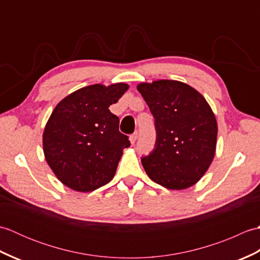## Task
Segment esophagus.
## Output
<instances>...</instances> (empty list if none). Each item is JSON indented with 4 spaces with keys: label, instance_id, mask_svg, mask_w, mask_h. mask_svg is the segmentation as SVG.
Here are the masks:
<instances>
[{
    "label": "esophagus",
    "instance_id": "34e87169",
    "mask_svg": "<svg viewBox=\"0 0 260 260\" xmlns=\"http://www.w3.org/2000/svg\"><path fill=\"white\" fill-rule=\"evenodd\" d=\"M136 140H137V133H134V134H132L129 136V141H131L132 144H134V143L136 142Z\"/></svg>",
    "mask_w": 260,
    "mask_h": 260
}]
</instances>
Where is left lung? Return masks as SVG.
Returning <instances> with one entry per match:
<instances>
[{
  "instance_id": "obj_1",
  "label": "left lung",
  "mask_w": 260,
  "mask_h": 260,
  "mask_svg": "<svg viewBox=\"0 0 260 260\" xmlns=\"http://www.w3.org/2000/svg\"><path fill=\"white\" fill-rule=\"evenodd\" d=\"M137 90L155 119L156 143L142 158L148 178L170 190L194 185L212 163L218 124L194 88L178 80L141 82Z\"/></svg>"
}]
</instances>
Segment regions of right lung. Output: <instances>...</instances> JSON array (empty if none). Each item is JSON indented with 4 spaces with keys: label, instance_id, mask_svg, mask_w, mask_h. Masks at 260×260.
Returning a JSON list of instances; mask_svg holds the SVG:
<instances>
[{
    "label": "right lung",
    "instance_id": "obj_1",
    "mask_svg": "<svg viewBox=\"0 0 260 260\" xmlns=\"http://www.w3.org/2000/svg\"><path fill=\"white\" fill-rule=\"evenodd\" d=\"M128 87L125 82L90 85L54 107L43 131V153L57 179L71 190L90 192L113 180L131 143L108 108Z\"/></svg>",
    "mask_w": 260,
    "mask_h": 260
}]
</instances>
